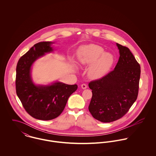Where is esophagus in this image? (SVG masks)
<instances>
[{
	"label": "esophagus",
	"instance_id": "1",
	"mask_svg": "<svg viewBox=\"0 0 156 156\" xmlns=\"http://www.w3.org/2000/svg\"><path fill=\"white\" fill-rule=\"evenodd\" d=\"M81 88H82L83 89H85L87 88V85L86 84H82L81 85Z\"/></svg>",
	"mask_w": 156,
	"mask_h": 156
}]
</instances>
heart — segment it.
<instances>
[{"label":"heart","mask_w":156,"mask_h":156,"mask_svg":"<svg viewBox=\"0 0 156 156\" xmlns=\"http://www.w3.org/2000/svg\"><path fill=\"white\" fill-rule=\"evenodd\" d=\"M79 62L83 66H90L88 74L92 79L104 77L111 68L114 56L98 45L89 44L80 47L78 50Z\"/></svg>","instance_id":"obj_1"}]
</instances>
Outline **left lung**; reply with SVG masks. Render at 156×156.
<instances>
[{
    "instance_id": "left-lung-1",
    "label": "left lung",
    "mask_w": 156,
    "mask_h": 156,
    "mask_svg": "<svg viewBox=\"0 0 156 156\" xmlns=\"http://www.w3.org/2000/svg\"><path fill=\"white\" fill-rule=\"evenodd\" d=\"M119 58L114 69L99 80L89 83L92 97L89 112L103 122L122 117L137 99L140 67L129 48L116 44Z\"/></svg>"
}]
</instances>
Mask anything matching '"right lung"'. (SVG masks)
Wrapping results in <instances>:
<instances>
[{
    "mask_svg": "<svg viewBox=\"0 0 156 156\" xmlns=\"http://www.w3.org/2000/svg\"><path fill=\"white\" fill-rule=\"evenodd\" d=\"M55 42H40L32 47L19 59L16 68V92L26 112L40 120L57 118L64 111L69 97L77 85L56 81L47 85L36 84L32 77L34 64L47 53L54 51Z\"/></svg>",
    "mask_w": 156,
    "mask_h": 156,
    "instance_id": "1",
    "label": "right lung"
}]
</instances>
